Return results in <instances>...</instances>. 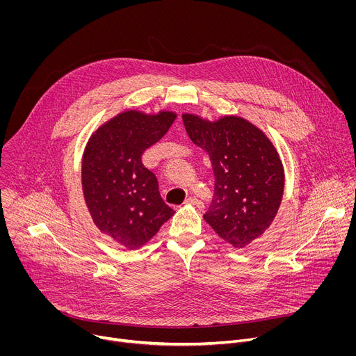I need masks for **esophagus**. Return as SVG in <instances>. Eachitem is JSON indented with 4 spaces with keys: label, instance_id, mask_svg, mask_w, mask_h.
<instances>
[{
    "label": "esophagus",
    "instance_id": "34e87169",
    "mask_svg": "<svg viewBox=\"0 0 356 356\" xmlns=\"http://www.w3.org/2000/svg\"><path fill=\"white\" fill-rule=\"evenodd\" d=\"M184 204H191V206H195V207H198V209H202V202H201L198 198H195V197H188V198H186Z\"/></svg>",
    "mask_w": 356,
    "mask_h": 356
}]
</instances>
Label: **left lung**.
Listing matches in <instances>:
<instances>
[{"instance_id": "left-lung-1", "label": "left lung", "mask_w": 356, "mask_h": 356, "mask_svg": "<svg viewBox=\"0 0 356 356\" xmlns=\"http://www.w3.org/2000/svg\"><path fill=\"white\" fill-rule=\"evenodd\" d=\"M183 122L214 170V198L204 220L234 248H245L270 227L280 207L284 169L277 150L264 131L236 115L209 121L183 114Z\"/></svg>"}]
</instances>
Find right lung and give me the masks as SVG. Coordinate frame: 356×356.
Returning a JSON list of instances; mask_svg holds the SVG:
<instances>
[{
    "label": "right lung",
    "instance_id": "right-lung-1",
    "mask_svg": "<svg viewBox=\"0 0 356 356\" xmlns=\"http://www.w3.org/2000/svg\"><path fill=\"white\" fill-rule=\"evenodd\" d=\"M175 120L173 111H124L86 145L81 186L87 209L95 227L127 249L143 246L175 214L159 194L156 176L140 161Z\"/></svg>",
    "mask_w": 356,
    "mask_h": 356
}]
</instances>
